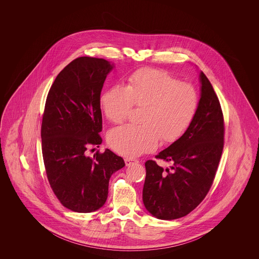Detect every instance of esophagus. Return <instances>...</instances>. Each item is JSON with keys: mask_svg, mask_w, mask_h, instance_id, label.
<instances>
[{"mask_svg": "<svg viewBox=\"0 0 259 259\" xmlns=\"http://www.w3.org/2000/svg\"><path fill=\"white\" fill-rule=\"evenodd\" d=\"M124 161H125L126 166H130V165L133 164V163H139V161L135 160V159H133V158H125Z\"/></svg>", "mask_w": 259, "mask_h": 259, "instance_id": "1", "label": "esophagus"}]
</instances>
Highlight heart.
<instances>
[{
    "label": "heart",
    "instance_id": "obj_1",
    "mask_svg": "<svg viewBox=\"0 0 259 259\" xmlns=\"http://www.w3.org/2000/svg\"><path fill=\"white\" fill-rule=\"evenodd\" d=\"M198 102L192 85L165 71L141 69L128 77L125 87L115 84L100 96L102 111L113 123L124 121L133 105L142 108V124L112 129L109 145L120 155L136 157L156 148L159 140L172 143L193 121Z\"/></svg>",
    "mask_w": 259,
    "mask_h": 259
}]
</instances>
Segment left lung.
Segmentation results:
<instances>
[{"label": "left lung", "instance_id": "1", "mask_svg": "<svg viewBox=\"0 0 259 259\" xmlns=\"http://www.w3.org/2000/svg\"><path fill=\"white\" fill-rule=\"evenodd\" d=\"M200 100L193 121L185 134L156 158L171 162V170L146 162L143 202L159 220L183 218L206 197L222 157L224 123L222 107L208 77L199 74Z\"/></svg>", "mask_w": 259, "mask_h": 259}]
</instances>
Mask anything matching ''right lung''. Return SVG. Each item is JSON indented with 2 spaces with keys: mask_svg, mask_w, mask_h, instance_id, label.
I'll use <instances>...</instances> for the list:
<instances>
[{
  "mask_svg": "<svg viewBox=\"0 0 259 259\" xmlns=\"http://www.w3.org/2000/svg\"><path fill=\"white\" fill-rule=\"evenodd\" d=\"M114 64L78 57L56 76L46 102L41 149L50 186L67 209L91 212L104 206L111 175L123 168L110 149L93 157L89 146L102 144L101 91Z\"/></svg>",
  "mask_w": 259,
  "mask_h": 259,
  "instance_id": "right-lung-1",
  "label": "right lung"
}]
</instances>
